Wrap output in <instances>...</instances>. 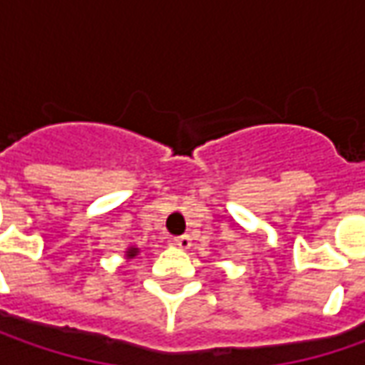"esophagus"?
I'll return each instance as SVG.
<instances>
[{"label":"esophagus","mask_w":365,"mask_h":365,"mask_svg":"<svg viewBox=\"0 0 365 365\" xmlns=\"http://www.w3.org/2000/svg\"><path fill=\"white\" fill-rule=\"evenodd\" d=\"M173 244H175L176 247H180V250H189L190 237L189 235H178V237H175V240H173Z\"/></svg>","instance_id":"obj_1"}]
</instances>
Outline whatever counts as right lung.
Masks as SVG:
<instances>
[{"mask_svg": "<svg viewBox=\"0 0 365 365\" xmlns=\"http://www.w3.org/2000/svg\"><path fill=\"white\" fill-rule=\"evenodd\" d=\"M138 252H140L138 247H130V250L125 252V258H128V259H130V258H135V256H138Z\"/></svg>", "mask_w": 365, "mask_h": 365, "instance_id": "1", "label": "right lung"}]
</instances>
